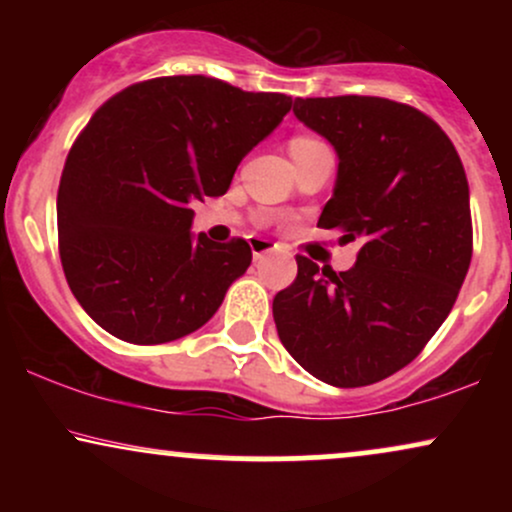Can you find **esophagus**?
<instances>
[{"mask_svg": "<svg viewBox=\"0 0 512 512\" xmlns=\"http://www.w3.org/2000/svg\"><path fill=\"white\" fill-rule=\"evenodd\" d=\"M250 248H252V257H255V260H262L264 255H269V252L276 250V245L267 238H250Z\"/></svg>", "mask_w": 512, "mask_h": 512, "instance_id": "34e87169", "label": "esophagus"}]
</instances>
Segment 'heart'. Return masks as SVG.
I'll use <instances>...</instances> for the list:
<instances>
[{
  "instance_id": "obj_1",
  "label": "heart",
  "mask_w": 512,
  "mask_h": 512,
  "mask_svg": "<svg viewBox=\"0 0 512 512\" xmlns=\"http://www.w3.org/2000/svg\"><path fill=\"white\" fill-rule=\"evenodd\" d=\"M322 146H325V144H322L320 139L308 137V134H296V137H291L289 151H291L293 161H301V158L310 156V154H313V151L322 149Z\"/></svg>"
}]
</instances>
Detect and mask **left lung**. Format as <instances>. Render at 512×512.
<instances>
[{"label": "left lung", "mask_w": 512, "mask_h": 512, "mask_svg": "<svg viewBox=\"0 0 512 512\" xmlns=\"http://www.w3.org/2000/svg\"><path fill=\"white\" fill-rule=\"evenodd\" d=\"M293 113L339 156L317 226L361 250L346 272L298 255L274 296L276 332L322 383H378L421 354L457 301L472 262L467 175L448 134L411 105L296 98Z\"/></svg>", "instance_id": "obj_1"}]
</instances>
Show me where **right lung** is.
I'll return each instance as SVG.
<instances>
[{
    "label": "right lung",
    "instance_id": "right-lung-1",
    "mask_svg": "<svg viewBox=\"0 0 512 512\" xmlns=\"http://www.w3.org/2000/svg\"><path fill=\"white\" fill-rule=\"evenodd\" d=\"M289 110L284 93L192 74L139 81L93 113L57 192L62 269L93 322L166 344L211 320L252 250L192 236V204L221 197Z\"/></svg>",
    "mask_w": 512,
    "mask_h": 512
}]
</instances>
